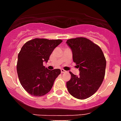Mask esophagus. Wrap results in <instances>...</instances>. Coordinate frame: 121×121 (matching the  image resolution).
I'll return each mask as SVG.
<instances>
[{
  "mask_svg": "<svg viewBox=\"0 0 121 121\" xmlns=\"http://www.w3.org/2000/svg\"><path fill=\"white\" fill-rule=\"evenodd\" d=\"M66 71L65 69H61V73H66Z\"/></svg>",
  "mask_w": 121,
  "mask_h": 121,
  "instance_id": "1",
  "label": "esophagus"
}]
</instances>
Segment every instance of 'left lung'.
<instances>
[{
	"instance_id": "1",
	"label": "left lung",
	"mask_w": 121,
	"mask_h": 121,
	"mask_svg": "<svg viewBox=\"0 0 121 121\" xmlns=\"http://www.w3.org/2000/svg\"><path fill=\"white\" fill-rule=\"evenodd\" d=\"M66 43L80 71L79 76L69 72L71 78L66 82L67 89L73 97L84 100L93 95L103 82L106 58L100 47L86 37L70 39Z\"/></svg>"
}]
</instances>
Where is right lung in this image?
<instances>
[{"label": "right lung", "mask_w": 121, "mask_h": 121, "mask_svg": "<svg viewBox=\"0 0 121 121\" xmlns=\"http://www.w3.org/2000/svg\"><path fill=\"white\" fill-rule=\"evenodd\" d=\"M63 40L35 38L26 42L18 53L17 69L22 87L30 95L40 97L50 92L61 71L43 65Z\"/></svg>", "instance_id": "add662e5"}]
</instances>
